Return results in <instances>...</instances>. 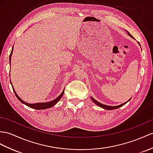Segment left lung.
Instances as JSON below:
<instances>
[{
	"label": "left lung",
	"mask_w": 153,
	"mask_h": 153,
	"mask_svg": "<svg viewBox=\"0 0 153 153\" xmlns=\"http://www.w3.org/2000/svg\"><path fill=\"white\" fill-rule=\"evenodd\" d=\"M126 32H127V33H128V34L130 37H132V35H130V33L128 31H126ZM138 43H139V42H138ZM139 44H140V43H139ZM91 100H93V101H94V102H95V104H96L97 105H98L99 106L102 108H104V109H106V110H115V109L119 108H120V107H121V106H123V105H125L126 102H128L129 101V100H130V99L128 100V101L125 102V103H123V104H121V105H120L115 106H107V105H103V104L100 103L99 102H98V101H97V100H96L95 99H94V98H93L92 97H91Z\"/></svg>",
	"instance_id": "1"
}]
</instances>
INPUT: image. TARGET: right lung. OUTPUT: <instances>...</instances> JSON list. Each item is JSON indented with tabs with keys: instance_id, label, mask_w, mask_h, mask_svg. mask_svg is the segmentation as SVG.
Segmentation results:
<instances>
[{
	"instance_id": "1",
	"label": "right lung",
	"mask_w": 153,
	"mask_h": 153,
	"mask_svg": "<svg viewBox=\"0 0 153 153\" xmlns=\"http://www.w3.org/2000/svg\"><path fill=\"white\" fill-rule=\"evenodd\" d=\"M13 46L12 47V52H11L10 53V63H11V57H12V53H13ZM11 84H12V82H10ZM12 88H13V90L14 91V94L15 95H16L17 98L19 99V101H21L22 103L24 104V105H25L26 106H27L30 108H33V109H36V110H43V109H47V108H49L52 107L54 106L56 104L59 100H60V99L62 98V97L63 96V95H64V89L63 90V91L62 92V94L59 95L58 97L56 99H55L54 100H51V101H49V102H38V103H34V104H30V103H28V102H25L24 100H22L18 96V95L16 94V91H15V89L13 87L12 85Z\"/></svg>"
}]
</instances>
